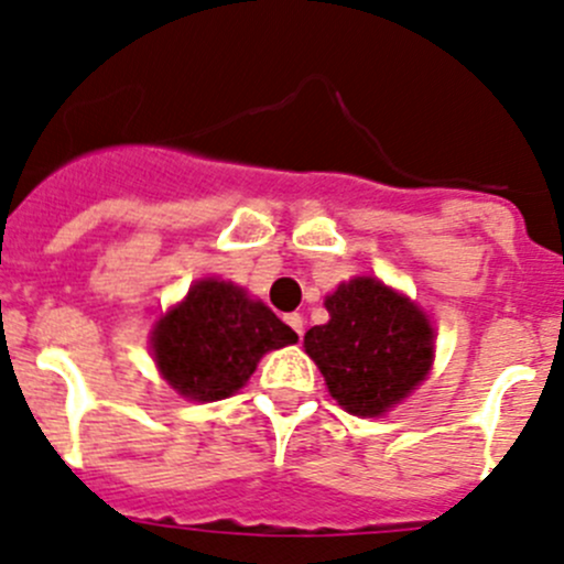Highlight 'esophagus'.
Returning a JSON list of instances; mask_svg holds the SVG:
<instances>
[{
  "label": "esophagus",
  "instance_id": "esophagus-1",
  "mask_svg": "<svg viewBox=\"0 0 564 564\" xmlns=\"http://www.w3.org/2000/svg\"><path fill=\"white\" fill-rule=\"evenodd\" d=\"M284 323H288V326L293 328V332L299 334V337H301V334H304V317H301L299 312H290V315L284 317Z\"/></svg>",
  "mask_w": 564,
  "mask_h": 564
}]
</instances>
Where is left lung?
<instances>
[{
	"instance_id": "left-lung-1",
	"label": "left lung",
	"mask_w": 564,
	"mask_h": 564,
	"mask_svg": "<svg viewBox=\"0 0 564 564\" xmlns=\"http://www.w3.org/2000/svg\"><path fill=\"white\" fill-rule=\"evenodd\" d=\"M328 323L304 334V350L328 394L356 416H383L409 398L433 365L425 312L376 276H354L326 295Z\"/></svg>"
}]
</instances>
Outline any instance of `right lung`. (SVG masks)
<instances>
[{
  "mask_svg": "<svg viewBox=\"0 0 564 564\" xmlns=\"http://www.w3.org/2000/svg\"><path fill=\"white\" fill-rule=\"evenodd\" d=\"M299 334L243 288L199 280L150 334L155 367L177 394L214 403L236 394L269 350L293 345Z\"/></svg>",
  "mask_w": 564,
  "mask_h": 564,
  "instance_id": "right-lung-1",
  "label": "right lung"
}]
</instances>
